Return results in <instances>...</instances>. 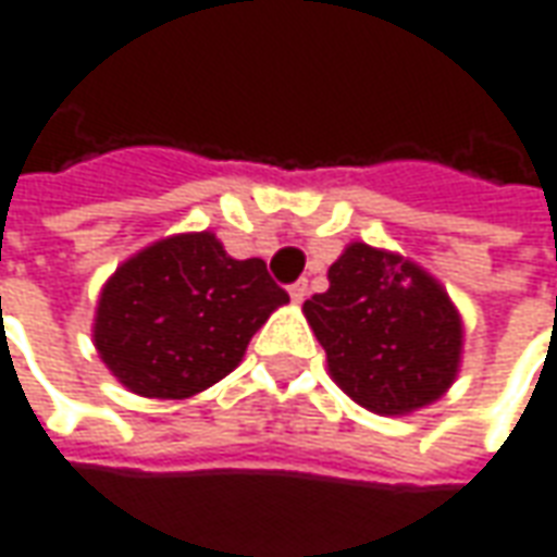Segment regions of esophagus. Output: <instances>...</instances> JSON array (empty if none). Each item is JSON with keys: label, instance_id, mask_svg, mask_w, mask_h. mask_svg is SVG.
<instances>
[{"label": "esophagus", "instance_id": "esophagus-1", "mask_svg": "<svg viewBox=\"0 0 557 557\" xmlns=\"http://www.w3.org/2000/svg\"><path fill=\"white\" fill-rule=\"evenodd\" d=\"M289 295H293L295 305H301L308 298V280H295L293 286H289Z\"/></svg>", "mask_w": 557, "mask_h": 557}]
</instances>
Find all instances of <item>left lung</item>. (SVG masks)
I'll return each mask as SVG.
<instances>
[{
	"instance_id": "left-lung-1",
	"label": "left lung",
	"mask_w": 557,
	"mask_h": 557,
	"mask_svg": "<svg viewBox=\"0 0 557 557\" xmlns=\"http://www.w3.org/2000/svg\"><path fill=\"white\" fill-rule=\"evenodd\" d=\"M335 384L374 414H411L445 396L460 369L463 320L448 293L399 252L350 244L329 289L305 301Z\"/></svg>"
}]
</instances>
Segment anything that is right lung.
I'll list each match as a JSON object with an SVG mask.
<instances>
[{"mask_svg": "<svg viewBox=\"0 0 557 557\" xmlns=\"http://www.w3.org/2000/svg\"><path fill=\"white\" fill-rule=\"evenodd\" d=\"M286 301L262 259H231L210 231L173 234L106 280L94 344L136 396L188 399L234 372Z\"/></svg>", "mask_w": 557, "mask_h": 557, "instance_id": "right-lung-1", "label": "right lung"}]
</instances>
